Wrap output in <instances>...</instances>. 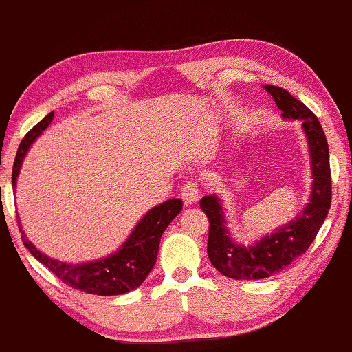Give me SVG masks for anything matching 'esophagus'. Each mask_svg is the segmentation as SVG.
I'll return each instance as SVG.
<instances>
[{
  "label": "esophagus",
  "mask_w": 352,
  "mask_h": 352,
  "mask_svg": "<svg viewBox=\"0 0 352 352\" xmlns=\"http://www.w3.org/2000/svg\"><path fill=\"white\" fill-rule=\"evenodd\" d=\"M181 197H183L186 206H190L192 202H196L199 197L197 183H194V181H188V183L183 186V189H181Z\"/></svg>",
  "instance_id": "esophagus-1"
}]
</instances>
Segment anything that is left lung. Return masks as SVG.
Wrapping results in <instances>:
<instances>
[{
	"instance_id": "left-lung-1",
	"label": "left lung",
	"mask_w": 352,
	"mask_h": 352,
	"mask_svg": "<svg viewBox=\"0 0 352 352\" xmlns=\"http://www.w3.org/2000/svg\"><path fill=\"white\" fill-rule=\"evenodd\" d=\"M264 89L274 98L276 106L285 119H300L305 130L311 155L314 190L310 202L296 220L264 236L254 246H241L232 241L225 228V217L215 196L201 199V209L209 217L207 253L210 263L223 276L238 280L271 277L296 261L314 243L331 207V169L329 150L320 120L302 101H298L280 86L264 85Z\"/></svg>"
}]
</instances>
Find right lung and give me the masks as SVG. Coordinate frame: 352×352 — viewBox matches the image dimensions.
Masks as SVG:
<instances>
[{
  "label": "right lung",
  "mask_w": 352,
  "mask_h": 352,
  "mask_svg": "<svg viewBox=\"0 0 352 352\" xmlns=\"http://www.w3.org/2000/svg\"><path fill=\"white\" fill-rule=\"evenodd\" d=\"M52 119H54V112L43 117L37 125H34L21 142L14 164H12V188L16 186L21 163L28 153L30 143L41 135L42 130L49 127ZM181 209H183L181 199H169V201L160 204L138 222L132 235L129 236V240L124 243L122 248L117 253L111 254L109 258L85 264H67L42 254L25 238L21 225L19 230L23 232L21 238H23L25 248L32 253L37 261H41L65 284L72 285L73 289L83 290L86 294H94V296H120V294L137 289L150 274L156 263V254H158L163 232L166 230L169 222L179 214Z\"/></svg>",
  "instance_id": "1"
}]
</instances>
